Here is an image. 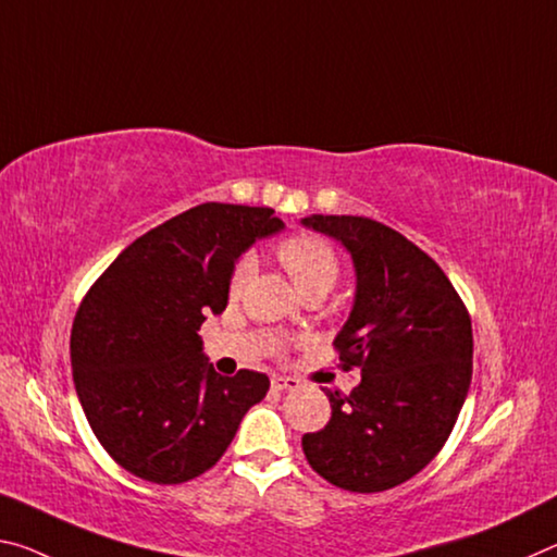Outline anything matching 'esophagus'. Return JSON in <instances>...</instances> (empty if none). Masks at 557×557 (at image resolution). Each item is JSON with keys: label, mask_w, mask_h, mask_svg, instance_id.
Returning <instances> with one entry per match:
<instances>
[{"label": "esophagus", "mask_w": 557, "mask_h": 557, "mask_svg": "<svg viewBox=\"0 0 557 557\" xmlns=\"http://www.w3.org/2000/svg\"><path fill=\"white\" fill-rule=\"evenodd\" d=\"M297 386L299 382L293 376H272V389L275 392H295Z\"/></svg>", "instance_id": "34e87169"}]
</instances>
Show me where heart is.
Returning <instances> with one entry per match:
<instances>
[{"label":"heart","instance_id":"b5f03b06","mask_svg":"<svg viewBox=\"0 0 557 557\" xmlns=\"http://www.w3.org/2000/svg\"><path fill=\"white\" fill-rule=\"evenodd\" d=\"M277 258L282 268L287 270L289 280L295 282L299 293H330L334 280H337L339 264L334 258L332 247L320 237L295 235L277 247ZM250 260L237 262L231 275V295L237 297L243 293L247 277H250Z\"/></svg>","mask_w":557,"mask_h":557}]
</instances>
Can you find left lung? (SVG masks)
<instances>
[{
    "label": "left lung",
    "mask_w": 557,
    "mask_h": 557,
    "mask_svg": "<svg viewBox=\"0 0 557 557\" xmlns=\"http://www.w3.org/2000/svg\"><path fill=\"white\" fill-rule=\"evenodd\" d=\"M355 268V299L334 337L361 367L349 396L326 389L332 419L302 436L312 469L355 493L394 488L431 463L461 413L473 372L471 317L444 270L392 227L357 215H305Z\"/></svg>",
    "instance_id": "left-lung-1"
}]
</instances>
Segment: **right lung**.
<instances>
[{
    "label": "right lung",
    "instance_id": "add662e5",
    "mask_svg": "<svg viewBox=\"0 0 557 557\" xmlns=\"http://www.w3.org/2000/svg\"><path fill=\"white\" fill-rule=\"evenodd\" d=\"M272 208L206 202L131 243L88 289L72 326V374L88 426L128 473L183 483L231 446L270 379L220 376L200 324L220 314L245 250L285 231Z\"/></svg>",
    "mask_w": 557,
    "mask_h": 557
}]
</instances>
